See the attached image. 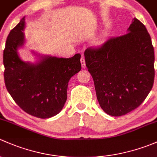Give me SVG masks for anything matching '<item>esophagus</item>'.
Returning <instances> with one entry per match:
<instances>
[{"mask_svg":"<svg viewBox=\"0 0 157 157\" xmlns=\"http://www.w3.org/2000/svg\"><path fill=\"white\" fill-rule=\"evenodd\" d=\"M81 64H82V68L85 67V57H84L83 56L81 57Z\"/></svg>","mask_w":157,"mask_h":157,"instance_id":"1","label":"esophagus"}]
</instances>
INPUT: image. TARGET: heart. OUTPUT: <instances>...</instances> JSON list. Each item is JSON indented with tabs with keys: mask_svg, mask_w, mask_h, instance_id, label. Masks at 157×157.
Listing matches in <instances>:
<instances>
[{
	"mask_svg": "<svg viewBox=\"0 0 157 157\" xmlns=\"http://www.w3.org/2000/svg\"><path fill=\"white\" fill-rule=\"evenodd\" d=\"M105 35H106V33H103V35H102V36H103V37H104V36H105Z\"/></svg>",
	"mask_w": 157,
	"mask_h": 157,
	"instance_id": "heart-1",
	"label": "heart"
}]
</instances>
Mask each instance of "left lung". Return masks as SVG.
I'll return each instance as SVG.
<instances>
[{"label":"left lung","instance_id":"8db88e82","mask_svg":"<svg viewBox=\"0 0 157 157\" xmlns=\"http://www.w3.org/2000/svg\"><path fill=\"white\" fill-rule=\"evenodd\" d=\"M84 54L106 113H128L149 94L155 75L154 49L146 27L138 19H132L127 34L110 38L101 48H87Z\"/></svg>","mask_w":157,"mask_h":157}]
</instances>
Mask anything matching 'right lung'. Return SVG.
Here are the masks:
<instances>
[{
	"instance_id": "1",
	"label": "right lung",
	"mask_w": 157,
	"mask_h": 157,
	"mask_svg": "<svg viewBox=\"0 0 157 157\" xmlns=\"http://www.w3.org/2000/svg\"><path fill=\"white\" fill-rule=\"evenodd\" d=\"M25 17L10 32L4 51L6 88L19 107L35 117L48 119L62 110L67 99L69 79L82 69L81 54L70 58L45 56L33 52L38 60L24 62L18 49L25 39Z\"/></svg>"
}]
</instances>
